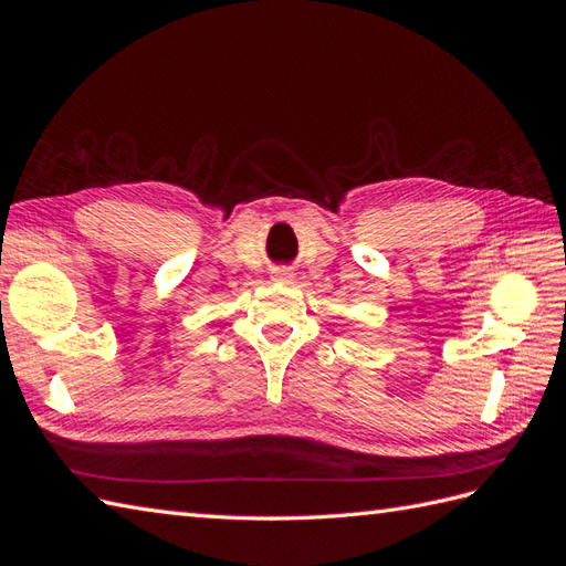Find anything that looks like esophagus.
<instances>
[{
    "instance_id": "obj_1",
    "label": "esophagus",
    "mask_w": 566,
    "mask_h": 566,
    "mask_svg": "<svg viewBox=\"0 0 566 566\" xmlns=\"http://www.w3.org/2000/svg\"><path fill=\"white\" fill-rule=\"evenodd\" d=\"M279 281L290 283V281H293V273H290V271H281V273H279Z\"/></svg>"
}]
</instances>
